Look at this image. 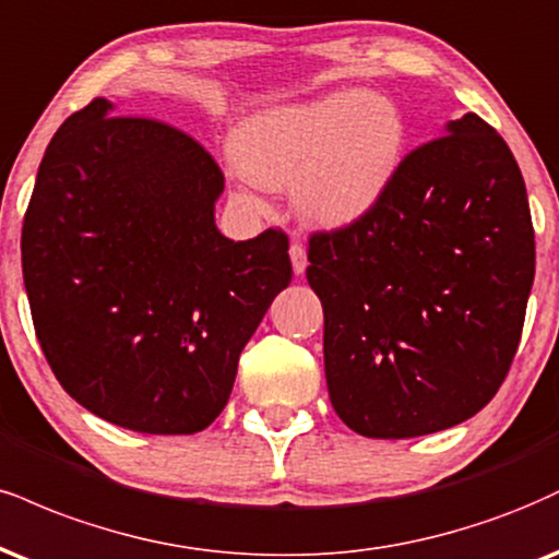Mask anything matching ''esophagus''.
Segmentation results:
<instances>
[{
  "instance_id": "34e87169",
  "label": "esophagus",
  "mask_w": 559,
  "mask_h": 559,
  "mask_svg": "<svg viewBox=\"0 0 559 559\" xmlns=\"http://www.w3.org/2000/svg\"><path fill=\"white\" fill-rule=\"evenodd\" d=\"M288 254H292V267H294V275H301L307 271V252L301 245H292L288 247Z\"/></svg>"
}]
</instances>
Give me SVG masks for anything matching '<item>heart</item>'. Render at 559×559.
I'll use <instances>...</instances> for the list:
<instances>
[{"label":"heart","instance_id":"obj_1","mask_svg":"<svg viewBox=\"0 0 559 559\" xmlns=\"http://www.w3.org/2000/svg\"><path fill=\"white\" fill-rule=\"evenodd\" d=\"M406 117L382 93H322L252 114L231 138L237 169L265 190L292 187L307 224L341 231L378 211L406 153Z\"/></svg>","mask_w":559,"mask_h":559}]
</instances>
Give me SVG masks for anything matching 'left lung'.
Returning a JSON list of instances; mask_svg holds the SVG:
<instances>
[{
  "label": "left lung",
  "instance_id": "1",
  "mask_svg": "<svg viewBox=\"0 0 559 559\" xmlns=\"http://www.w3.org/2000/svg\"><path fill=\"white\" fill-rule=\"evenodd\" d=\"M534 265L513 153L463 114L403 158L378 211L309 239L335 414L378 440L472 419L513 361Z\"/></svg>",
  "mask_w": 559,
  "mask_h": 559
}]
</instances>
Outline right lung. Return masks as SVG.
Here are the masks:
<instances>
[{"label":"right lung","instance_id":"obj_1","mask_svg":"<svg viewBox=\"0 0 559 559\" xmlns=\"http://www.w3.org/2000/svg\"><path fill=\"white\" fill-rule=\"evenodd\" d=\"M96 98L46 147L23 221L38 344L87 412L194 435L224 412L241 348L292 284L286 234L215 226L224 174L205 147Z\"/></svg>","mask_w":559,"mask_h":559}]
</instances>
